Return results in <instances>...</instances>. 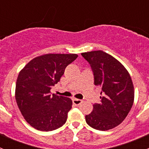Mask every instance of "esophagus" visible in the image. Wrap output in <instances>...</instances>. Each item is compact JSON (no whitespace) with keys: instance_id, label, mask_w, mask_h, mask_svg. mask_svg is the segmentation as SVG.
Returning a JSON list of instances; mask_svg holds the SVG:
<instances>
[{"instance_id":"esophagus-1","label":"esophagus","mask_w":149,"mask_h":149,"mask_svg":"<svg viewBox=\"0 0 149 149\" xmlns=\"http://www.w3.org/2000/svg\"><path fill=\"white\" fill-rule=\"evenodd\" d=\"M73 103L74 105H76V106H79L82 103V100H78V99H73Z\"/></svg>"}]
</instances>
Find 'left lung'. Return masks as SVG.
Returning <instances> with one entry per match:
<instances>
[{
	"instance_id": "left-lung-1",
	"label": "left lung",
	"mask_w": 149,
	"mask_h": 149,
	"mask_svg": "<svg viewBox=\"0 0 149 149\" xmlns=\"http://www.w3.org/2000/svg\"><path fill=\"white\" fill-rule=\"evenodd\" d=\"M82 56L91 66L94 85L102 88L101 102L93 105V111L86 115L91 127L108 130L125 119L134 102V86L124 65L102 50L83 52Z\"/></svg>"
}]
</instances>
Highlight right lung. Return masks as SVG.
Instances as JSON below:
<instances>
[{"instance_id":"right-lung-1","label":"right lung","mask_w":149,"mask_h":149,"mask_svg":"<svg viewBox=\"0 0 149 149\" xmlns=\"http://www.w3.org/2000/svg\"><path fill=\"white\" fill-rule=\"evenodd\" d=\"M76 54H45L33 58L20 70L15 89L18 107L29 124L41 131L63 125L72 107L68 97L50 94Z\"/></svg>"}]
</instances>
